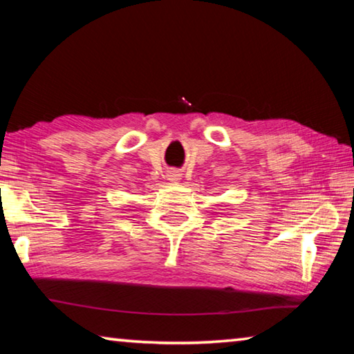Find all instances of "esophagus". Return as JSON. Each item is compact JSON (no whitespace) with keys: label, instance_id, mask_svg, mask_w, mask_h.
<instances>
[{"label":"esophagus","instance_id":"obj_1","mask_svg":"<svg viewBox=\"0 0 354 354\" xmlns=\"http://www.w3.org/2000/svg\"><path fill=\"white\" fill-rule=\"evenodd\" d=\"M167 176H169V181L170 183H176V181H179V179H181V173L176 171V170H173Z\"/></svg>","mask_w":354,"mask_h":354}]
</instances>
